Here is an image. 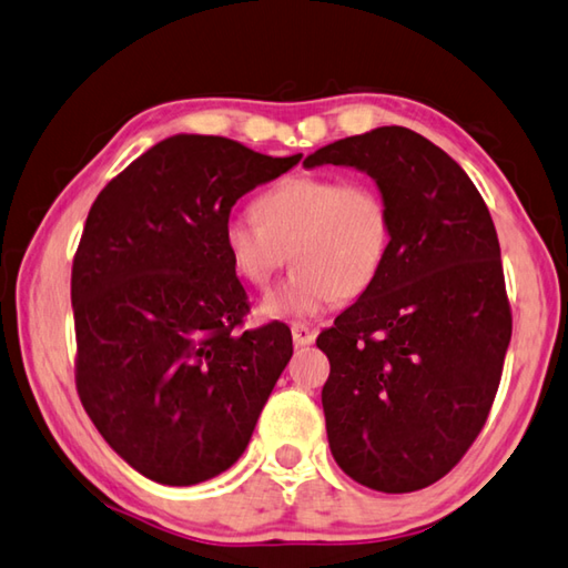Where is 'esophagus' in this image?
Here are the masks:
<instances>
[{
  "mask_svg": "<svg viewBox=\"0 0 568 568\" xmlns=\"http://www.w3.org/2000/svg\"><path fill=\"white\" fill-rule=\"evenodd\" d=\"M292 338H294L296 346H308V344H314L316 331L312 326L302 324V321H294V324H292Z\"/></svg>",
  "mask_w": 568,
  "mask_h": 568,
  "instance_id": "esophagus-1",
  "label": "esophagus"
}]
</instances>
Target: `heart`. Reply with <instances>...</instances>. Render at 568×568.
Returning <instances> with one entry per match:
<instances>
[{"mask_svg": "<svg viewBox=\"0 0 568 568\" xmlns=\"http://www.w3.org/2000/svg\"><path fill=\"white\" fill-rule=\"evenodd\" d=\"M232 215L222 242L232 270L264 288L288 256L296 270L264 302L270 316H316L376 282L393 240V212L368 180L294 175Z\"/></svg>", "mask_w": 568, "mask_h": 568, "instance_id": "obj_1", "label": "heart"}]
</instances>
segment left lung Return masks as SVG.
Here are the masks:
<instances>
[{
  "label": "left lung",
  "mask_w": 568,
  "mask_h": 568,
  "mask_svg": "<svg viewBox=\"0 0 568 568\" xmlns=\"http://www.w3.org/2000/svg\"><path fill=\"white\" fill-rule=\"evenodd\" d=\"M376 180L393 212L381 274L316 346L331 455L358 485L400 495L437 483L487 423L511 338L495 222L455 160L403 125L304 160Z\"/></svg>",
  "instance_id": "1"
}]
</instances>
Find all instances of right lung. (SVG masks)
Instances as JSON below:
<instances>
[{
  "mask_svg": "<svg viewBox=\"0 0 568 568\" xmlns=\"http://www.w3.org/2000/svg\"><path fill=\"white\" fill-rule=\"evenodd\" d=\"M222 135H173L101 190L71 266L77 390L148 479L205 483L237 463L292 358V331H244L250 298L222 230L242 195L292 170Z\"/></svg>",
  "mask_w": 568,
  "mask_h": 568,
  "instance_id": "right-lung-1",
  "label": "right lung"
}]
</instances>
